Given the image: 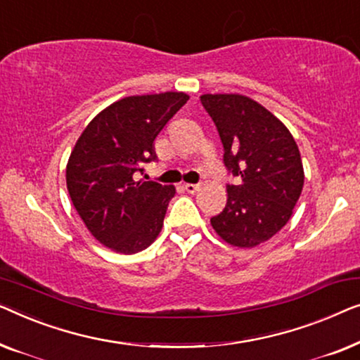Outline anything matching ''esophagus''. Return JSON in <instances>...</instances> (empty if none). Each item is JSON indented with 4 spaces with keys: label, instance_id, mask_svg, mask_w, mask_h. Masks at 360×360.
I'll return each mask as SVG.
<instances>
[{
    "label": "esophagus",
    "instance_id": "obj_1",
    "mask_svg": "<svg viewBox=\"0 0 360 360\" xmlns=\"http://www.w3.org/2000/svg\"><path fill=\"white\" fill-rule=\"evenodd\" d=\"M182 189H184L186 192H189V194H194V192H197V189H199V186L197 184H182Z\"/></svg>",
    "mask_w": 360,
    "mask_h": 360
}]
</instances>
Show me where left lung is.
<instances>
[{
    "label": "left lung",
    "instance_id": "8db88e82",
    "mask_svg": "<svg viewBox=\"0 0 360 360\" xmlns=\"http://www.w3.org/2000/svg\"><path fill=\"white\" fill-rule=\"evenodd\" d=\"M224 145V163L240 184L226 186L224 212L210 224L231 246L255 248L281 231L302 194L303 165L288 129L243 94H202Z\"/></svg>",
    "mask_w": 360,
    "mask_h": 360
}]
</instances>
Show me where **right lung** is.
I'll use <instances>...</instances> for the list:
<instances>
[{
	"label": "right lung",
	"mask_w": 360,
	"mask_h": 360,
	"mask_svg": "<svg viewBox=\"0 0 360 360\" xmlns=\"http://www.w3.org/2000/svg\"><path fill=\"white\" fill-rule=\"evenodd\" d=\"M189 101L178 91L129 96L86 125L67 163L70 199L101 245L134 255L158 238L173 186L135 181L156 160L153 141Z\"/></svg>",
	"instance_id": "obj_1"
}]
</instances>
